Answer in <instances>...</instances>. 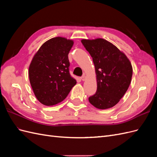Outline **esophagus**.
<instances>
[{
  "mask_svg": "<svg viewBox=\"0 0 157 157\" xmlns=\"http://www.w3.org/2000/svg\"><path fill=\"white\" fill-rule=\"evenodd\" d=\"M86 76H85L84 75L82 76V77H81V80H82V81H84V80H86Z\"/></svg>",
  "mask_w": 157,
  "mask_h": 157,
  "instance_id": "esophagus-1",
  "label": "esophagus"
}]
</instances>
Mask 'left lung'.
Here are the masks:
<instances>
[{
  "label": "left lung",
  "instance_id": "obj_1",
  "mask_svg": "<svg viewBox=\"0 0 157 157\" xmlns=\"http://www.w3.org/2000/svg\"><path fill=\"white\" fill-rule=\"evenodd\" d=\"M81 42L92 58L97 77L96 92L88 100L99 109L113 107L130 84L133 73L130 61L123 52L105 39H82Z\"/></svg>",
  "mask_w": 157,
  "mask_h": 157
}]
</instances>
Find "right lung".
Listing matches in <instances>:
<instances>
[{
  "label": "right lung",
  "mask_w": 157,
  "mask_h": 157,
  "mask_svg": "<svg viewBox=\"0 0 157 157\" xmlns=\"http://www.w3.org/2000/svg\"><path fill=\"white\" fill-rule=\"evenodd\" d=\"M73 41L55 37L46 41L35 54L29 68V77L36 98L47 106L66 98L77 83L69 73L68 54Z\"/></svg>",
  "instance_id": "1"
}]
</instances>
